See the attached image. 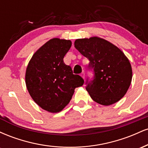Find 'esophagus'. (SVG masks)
Here are the masks:
<instances>
[{"mask_svg":"<svg viewBox=\"0 0 148 148\" xmlns=\"http://www.w3.org/2000/svg\"><path fill=\"white\" fill-rule=\"evenodd\" d=\"M81 77L83 78V79H84V78H85V73H84V72H83L81 74Z\"/></svg>","mask_w":148,"mask_h":148,"instance_id":"obj_1","label":"esophagus"}]
</instances>
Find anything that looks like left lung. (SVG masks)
<instances>
[{
	"instance_id": "obj_1",
	"label": "left lung",
	"mask_w": 148,
	"mask_h": 148,
	"mask_svg": "<svg viewBox=\"0 0 148 148\" xmlns=\"http://www.w3.org/2000/svg\"><path fill=\"white\" fill-rule=\"evenodd\" d=\"M74 47L90 60L92 80H86V90L97 103L109 106L123 98L130 88L132 69L130 60L116 46L102 38L78 39Z\"/></svg>"
}]
</instances>
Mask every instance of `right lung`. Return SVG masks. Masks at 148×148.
<instances>
[{
  "label": "right lung",
  "instance_id": "obj_1",
  "mask_svg": "<svg viewBox=\"0 0 148 148\" xmlns=\"http://www.w3.org/2000/svg\"><path fill=\"white\" fill-rule=\"evenodd\" d=\"M71 46L70 40L51 39L33 54L27 66L25 79L30 95L42 109L51 113L62 111L75 88L84 83L63 61Z\"/></svg>",
  "mask_w": 148,
  "mask_h": 148
}]
</instances>
